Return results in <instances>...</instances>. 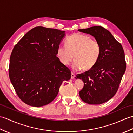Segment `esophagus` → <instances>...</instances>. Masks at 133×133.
<instances>
[{
    "label": "esophagus",
    "mask_w": 133,
    "mask_h": 133,
    "mask_svg": "<svg viewBox=\"0 0 133 133\" xmlns=\"http://www.w3.org/2000/svg\"><path fill=\"white\" fill-rule=\"evenodd\" d=\"M75 77V75L73 72H71V79H74Z\"/></svg>",
    "instance_id": "obj_1"
}]
</instances>
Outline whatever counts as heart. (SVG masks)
Masks as SVG:
<instances>
[{
  "label": "heart",
  "mask_w": 133,
  "mask_h": 133,
  "mask_svg": "<svg viewBox=\"0 0 133 133\" xmlns=\"http://www.w3.org/2000/svg\"><path fill=\"white\" fill-rule=\"evenodd\" d=\"M101 46L97 39L87 35L75 33L69 36L66 46L57 49V55L61 63L67 66L74 58L72 69L74 70L91 69L97 63L101 55Z\"/></svg>",
  "instance_id": "heart-1"
}]
</instances>
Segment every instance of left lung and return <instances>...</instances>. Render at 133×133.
Returning a JSON list of instances; mask_svg holds the SVG:
<instances>
[{
    "label": "left lung",
    "mask_w": 133,
    "mask_h": 133,
    "mask_svg": "<svg viewBox=\"0 0 133 133\" xmlns=\"http://www.w3.org/2000/svg\"><path fill=\"white\" fill-rule=\"evenodd\" d=\"M79 31L89 34L99 42L101 55L94 66L76 75L84 82L79 91L81 99L90 104H99L108 101L116 94L126 71L125 52L122 45L108 30L94 26Z\"/></svg>",
    "instance_id": "1"
}]
</instances>
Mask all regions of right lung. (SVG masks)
Segmentation results:
<instances>
[{"label":"right lung","mask_w":133,"mask_h":133,"mask_svg":"<svg viewBox=\"0 0 133 133\" xmlns=\"http://www.w3.org/2000/svg\"><path fill=\"white\" fill-rule=\"evenodd\" d=\"M64 31L44 27L30 30L15 47L8 72L19 98L28 105L45 106L57 96L71 71L56 56Z\"/></svg>","instance_id":"add662e5"}]
</instances>
